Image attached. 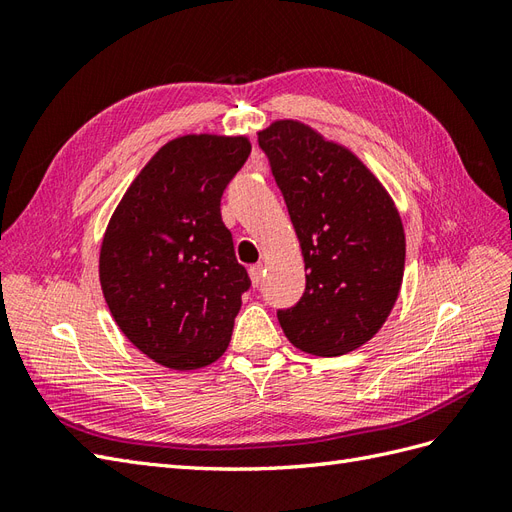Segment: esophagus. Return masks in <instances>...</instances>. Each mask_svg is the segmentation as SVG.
<instances>
[{"instance_id": "1", "label": "esophagus", "mask_w": 512, "mask_h": 512, "mask_svg": "<svg viewBox=\"0 0 512 512\" xmlns=\"http://www.w3.org/2000/svg\"><path fill=\"white\" fill-rule=\"evenodd\" d=\"M262 273H265V267H262V265L250 267V280H252L254 286H258L262 282Z\"/></svg>"}]
</instances>
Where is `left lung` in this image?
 <instances>
[{
    "instance_id": "obj_1",
    "label": "left lung",
    "mask_w": 512,
    "mask_h": 512,
    "mask_svg": "<svg viewBox=\"0 0 512 512\" xmlns=\"http://www.w3.org/2000/svg\"><path fill=\"white\" fill-rule=\"evenodd\" d=\"M305 262L299 303L277 312L288 342L339 356L363 346L389 318L406 265L399 211L376 175L294 119L258 132Z\"/></svg>"
}]
</instances>
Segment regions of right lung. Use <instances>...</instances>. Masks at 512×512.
Returning a JSON list of instances; mask_svg holds the SVG:
<instances>
[{
    "label": "right lung",
    "instance_id": "obj_1",
    "mask_svg": "<svg viewBox=\"0 0 512 512\" xmlns=\"http://www.w3.org/2000/svg\"><path fill=\"white\" fill-rule=\"evenodd\" d=\"M250 151L247 136L173 138L136 175L106 226V305L121 333L168 369L211 365L228 348L252 282L220 200Z\"/></svg>",
    "mask_w": 512,
    "mask_h": 512
}]
</instances>
